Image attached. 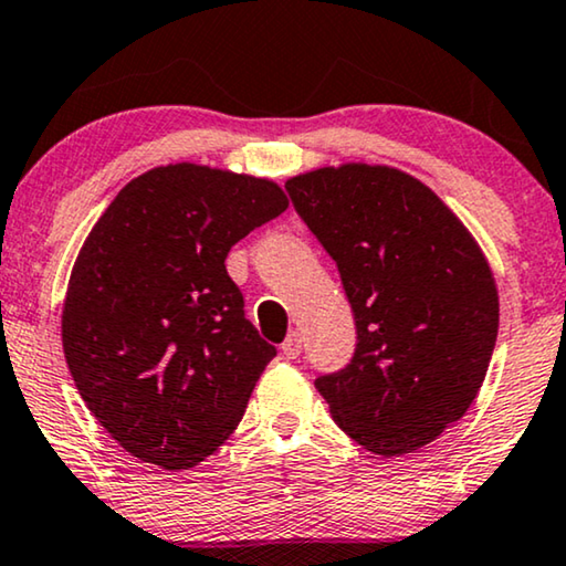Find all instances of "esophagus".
<instances>
[{"mask_svg":"<svg viewBox=\"0 0 566 566\" xmlns=\"http://www.w3.org/2000/svg\"><path fill=\"white\" fill-rule=\"evenodd\" d=\"M301 347H304V345H301V335H298V332H291V335L285 337V343L281 345V350H283L285 358H298Z\"/></svg>","mask_w":566,"mask_h":566,"instance_id":"obj_1","label":"esophagus"}]
</instances>
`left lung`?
<instances>
[{"label": "left lung", "mask_w": 566, "mask_h": 566, "mask_svg": "<svg viewBox=\"0 0 566 566\" xmlns=\"http://www.w3.org/2000/svg\"><path fill=\"white\" fill-rule=\"evenodd\" d=\"M337 262L358 327L350 366L316 378L335 422L376 455L428 446L482 389L497 339L492 268L417 177L345 161L285 182Z\"/></svg>", "instance_id": "left-lung-1"}]
</instances>
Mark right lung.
Segmentation results:
<instances>
[{"label":"right lung","instance_id":"obj_1","mask_svg":"<svg viewBox=\"0 0 566 566\" xmlns=\"http://www.w3.org/2000/svg\"><path fill=\"white\" fill-rule=\"evenodd\" d=\"M285 208L270 177L177 161L134 177L84 239L61 312L66 366L138 461L190 469L237 430L275 347L223 260Z\"/></svg>","mask_w":566,"mask_h":566}]
</instances>
